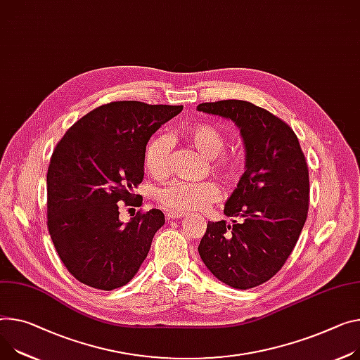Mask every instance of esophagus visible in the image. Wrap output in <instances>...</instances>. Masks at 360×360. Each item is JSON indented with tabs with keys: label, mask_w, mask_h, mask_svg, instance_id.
Returning a JSON list of instances; mask_svg holds the SVG:
<instances>
[{
	"label": "esophagus",
	"mask_w": 360,
	"mask_h": 360,
	"mask_svg": "<svg viewBox=\"0 0 360 360\" xmlns=\"http://www.w3.org/2000/svg\"><path fill=\"white\" fill-rule=\"evenodd\" d=\"M165 217H167L169 220H173V219H180V217H183V213H180V212H173V210H169V212H165Z\"/></svg>",
	"instance_id": "1"
}]
</instances>
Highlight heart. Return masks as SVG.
<instances>
[{
  "mask_svg": "<svg viewBox=\"0 0 360 360\" xmlns=\"http://www.w3.org/2000/svg\"><path fill=\"white\" fill-rule=\"evenodd\" d=\"M186 136L203 155L212 158L213 172L226 181L235 180L240 173V158L233 154L224 153L226 147L225 135L216 125L198 122L186 129ZM172 138L158 134L151 138L146 147L144 162L147 170L155 176L167 174L172 157ZM155 199L165 209L173 212L202 210L219 199V188L212 181L191 183L173 180L161 186L155 191Z\"/></svg>",
  "mask_w": 360,
  "mask_h": 360,
  "instance_id": "1",
  "label": "heart"
}]
</instances>
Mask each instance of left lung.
Segmentation results:
<instances>
[{
  "mask_svg": "<svg viewBox=\"0 0 360 360\" xmlns=\"http://www.w3.org/2000/svg\"><path fill=\"white\" fill-rule=\"evenodd\" d=\"M198 110L235 122L245 148V173L224 209L232 225L209 222L199 255L219 281L254 288L283 268L306 224L307 162L294 131L264 108L228 99Z\"/></svg>",
  "mask_w": 360,
  "mask_h": 360,
  "instance_id": "obj_1",
  "label": "left lung"
}]
</instances>
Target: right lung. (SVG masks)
<instances>
[{
    "label": "right lung",
    "mask_w": 360,
    "mask_h": 360,
    "mask_svg": "<svg viewBox=\"0 0 360 360\" xmlns=\"http://www.w3.org/2000/svg\"><path fill=\"white\" fill-rule=\"evenodd\" d=\"M183 106L120 101L80 118L53 151L47 170V226L68 271L82 284L110 291L128 284L148 255L161 210L127 225L120 206L144 179L151 135ZM140 196V195H136Z\"/></svg>",
    "instance_id": "1"
}]
</instances>
